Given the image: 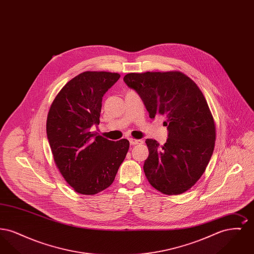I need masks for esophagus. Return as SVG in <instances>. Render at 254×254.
Here are the masks:
<instances>
[{"label":"esophagus","instance_id":"obj_1","mask_svg":"<svg viewBox=\"0 0 254 254\" xmlns=\"http://www.w3.org/2000/svg\"><path fill=\"white\" fill-rule=\"evenodd\" d=\"M129 143H130V145H139V144H142L143 141H142V140H138V139L130 138V139H129Z\"/></svg>","mask_w":254,"mask_h":254}]
</instances>
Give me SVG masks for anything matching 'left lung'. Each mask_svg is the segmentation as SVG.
<instances>
[{"mask_svg": "<svg viewBox=\"0 0 254 254\" xmlns=\"http://www.w3.org/2000/svg\"><path fill=\"white\" fill-rule=\"evenodd\" d=\"M124 81L140 95L149 117L163 116L168 126L164 145L145 140L147 181L162 193H184L205 172L215 145V123L205 96L180 71L128 73Z\"/></svg>", "mask_w": 254, "mask_h": 254, "instance_id": "obj_1", "label": "left lung"}]
</instances>
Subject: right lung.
I'll list each match as a JSON object with an SVG mask.
<instances>
[{
  "mask_svg": "<svg viewBox=\"0 0 254 254\" xmlns=\"http://www.w3.org/2000/svg\"><path fill=\"white\" fill-rule=\"evenodd\" d=\"M119 73L85 71L67 82L53 100L47 134L61 174L80 194L94 195L108 189L129 148V142L108 140L90 131L100 123L104 94Z\"/></svg>",
  "mask_w": 254,
  "mask_h": 254,
  "instance_id": "right-lung-1",
  "label": "right lung"
}]
</instances>
